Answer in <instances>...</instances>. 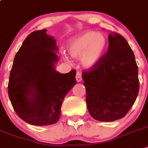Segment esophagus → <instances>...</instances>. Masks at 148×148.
<instances>
[{
    "mask_svg": "<svg viewBox=\"0 0 148 148\" xmlns=\"http://www.w3.org/2000/svg\"><path fill=\"white\" fill-rule=\"evenodd\" d=\"M75 78H76V81L78 82H80V81L82 80V76H81V73H80L79 71H78L76 73V75H75Z\"/></svg>",
    "mask_w": 148,
    "mask_h": 148,
    "instance_id": "esophagus-1",
    "label": "esophagus"
}]
</instances>
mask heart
Here are the masks:
<instances>
[{"mask_svg":"<svg viewBox=\"0 0 148 148\" xmlns=\"http://www.w3.org/2000/svg\"><path fill=\"white\" fill-rule=\"evenodd\" d=\"M108 40L104 34L89 31L73 38L67 50L73 57H81L86 67H92L101 60L106 49Z\"/></svg>","mask_w":148,"mask_h":148,"instance_id":"heart-1","label":"heart"}]
</instances>
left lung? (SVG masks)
Instances as JSON below:
<instances>
[{
  "instance_id": "obj_1",
  "label": "left lung",
  "mask_w": 148,
  "mask_h": 148,
  "mask_svg": "<svg viewBox=\"0 0 148 148\" xmlns=\"http://www.w3.org/2000/svg\"><path fill=\"white\" fill-rule=\"evenodd\" d=\"M86 102L95 120L112 122L124 117L139 89L134 52L122 35L108 34V48L95 66L82 71Z\"/></svg>"
}]
</instances>
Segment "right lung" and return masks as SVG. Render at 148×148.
<instances>
[{"mask_svg": "<svg viewBox=\"0 0 148 148\" xmlns=\"http://www.w3.org/2000/svg\"><path fill=\"white\" fill-rule=\"evenodd\" d=\"M46 31H35L25 38L14 56L8 84L16 114L39 126L57 123L64 98L76 84L75 70L65 74L55 70L58 47Z\"/></svg>", "mask_w": 148, "mask_h": 148, "instance_id": "obj_1", "label": "right lung"}]
</instances>
